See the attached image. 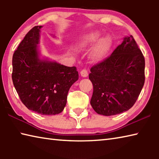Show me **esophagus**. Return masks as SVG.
Here are the masks:
<instances>
[{
	"label": "esophagus",
	"instance_id": "34e87169",
	"mask_svg": "<svg viewBox=\"0 0 159 159\" xmlns=\"http://www.w3.org/2000/svg\"><path fill=\"white\" fill-rule=\"evenodd\" d=\"M80 76L82 77H87L88 73V71L86 69H83L80 71Z\"/></svg>",
	"mask_w": 159,
	"mask_h": 159
}]
</instances>
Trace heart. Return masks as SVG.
Segmentation results:
<instances>
[{
    "instance_id": "1",
    "label": "heart",
    "mask_w": 159,
    "mask_h": 159,
    "mask_svg": "<svg viewBox=\"0 0 159 159\" xmlns=\"http://www.w3.org/2000/svg\"><path fill=\"white\" fill-rule=\"evenodd\" d=\"M101 36V34L98 31H91L85 34L81 37L76 48L79 50H85L90 48L98 41ZM111 45V41L108 37H105L99 40V42L90 53V58L93 61L97 62L103 60L108 53Z\"/></svg>"
}]
</instances>
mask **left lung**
<instances>
[{"instance_id": "left-lung-1", "label": "left lung", "mask_w": 159, "mask_h": 159, "mask_svg": "<svg viewBox=\"0 0 159 159\" xmlns=\"http://www.w3.org/2000/svg\"><path fill=\"white\" fill-rule=\"evenodd\" d=\"M144 57L133 36L124 38L109 57L90 69L93 109L104 116L130 109L144 86Z\"/></svg>"}]
</instances>
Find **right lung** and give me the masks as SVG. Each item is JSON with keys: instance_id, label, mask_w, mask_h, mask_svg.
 I'll list each match as a JSON object with an SVG mask.
<instances>
[{"instance_id": "obj_1", "label": "right lung", "mask_w": 159, "mask_h": 159, "mask_svg": "<svg viewBox=\"0 0 159 159\" xmlns=\"http://www.w3.org/2000/svg\"><path fill=\"white\" fill-rule=\"evenodd\" d=\"M41 27L32 28L15 51L12 79L21 102L29 109L55 115L63 111L69 88L79 79V73L76 66L40 60L37 45Z\"/></svg>"}]
</instances>
